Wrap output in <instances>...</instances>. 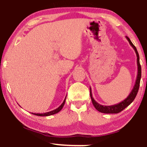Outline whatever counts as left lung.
<instances>
[{
	"mask_svg": "<svg viewBox=\"0 0 147 147\" xmlns=\"http://www.w3.org/2000/svg\"><path fill=\"white\" fill-rule=\"evenodd\" d=\"M126 39L128 40V41L129 42L130 45L132 46V48L134 49L135 52H136V56H137V64H138V75H137V78H136V83H135L133 88L131 90V92H130L126 98L123 100L122 102H119V104H115V105H111V106H103L97 103L95 99H93L92 95V91H91V88L90 87V95L91 97V100H92V104L95 106V108L97 109L99 112L103 113H118L121 112V111L124 110L125 108L127 107L128 106L130 105L131 103L133 102V101L136 98V95H137L138 90H139L140 87V79H141V65L140 63V57H139V54H138L137 49H136V46L133 44L132 42L131 41L130 38L129 37L126 36Z\"/></svg>",
	"mask_w": 147,
	"mask_h": 147,
	"instance_id": "1",
	"label": "left lung"
}]
</instances>
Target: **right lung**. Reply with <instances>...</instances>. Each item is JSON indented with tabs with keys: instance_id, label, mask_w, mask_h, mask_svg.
I'll return each mask as SVG.
<instances>
[{
	"instance_id": "obj_1",
	"label": "right lung",
	"mask_w": 147,
	"mask_h": 147,
	"mask_svg": "<svg viewBox=\"0 0 147 147\" xmlns=\"http://www.w3.org/2000/svg\"><path fill=\"white\" fill-rule=\"evenodd\" d=\"M65 99H66V97H65V99H64L63 103L61 104V106H59L57 109H55V110L50 111V112L44 113H32V114L35 115H37V116H49V115H54V114H56V113H57L59 112V111L62 109V108L63 107L64 104H65Z\"/></svg>"
}]
</instances>
